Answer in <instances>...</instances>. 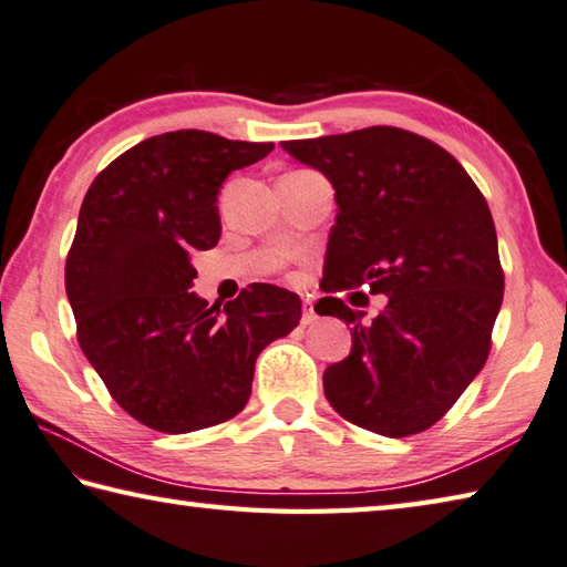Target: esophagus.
I'll use <instances>...</instances> for the list:
<instances>
[{
	"label": "esophagus",
	"instance_id": "esophagus-1",
	"mask_svg": "<svg viewBox=\"0 0 567 567\" xmlns=\"http://www.w3.org/2000/svg\"><path fill=\"white\" fill-rule=\"evenodd\" d=\"M312 321H317L315 302H312V299H305V305H302V324H312Z\"/></svg>",
	"mask_w": 567,
	"mask_h": 567
}]
</instances>
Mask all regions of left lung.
Wrapping results in <instances>:
<instances>
[{
	"label": "left lung",
	"instance_id": "1",
	"mask_svg": "<svg viewBox=\"0 0 567 567\" xmlns=\"http://www.w3.org/2000/svg\"><path fill=\"white\" fill-rule=\"evenodd\" d=\"M282 150L334 184L324 290L388 297L371 321L339 297L319 299V315L353 324L351 353L324 371L327 401L363 430L417 435L489 357L504 299L489 204L447 150L401 127L290 140Z\"/></svg>",
	"mask_w": 567,
	"mask_h": 567
}]
</instances>
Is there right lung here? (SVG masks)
I'll return each instance as SVG.
<instances>
[{"mask_svg":"<svg viewBox=\"0 0 567 567\" xmlns=\"http://www.w3.org/2000/svg\"><path fill=\"white\" fill-rule=\"evenodd\" d=\"M272 142L204 130L150 137L100 172L65 258L78 343L137 423L182 435L246 408L258 353L299 324V297L255 282L224 307L188 292L220 238L218 188Z\"/></svg>","mask_w":567,"mask_h":567,"instance_id":"add662e5","label":"right lung"}]
</instances>
